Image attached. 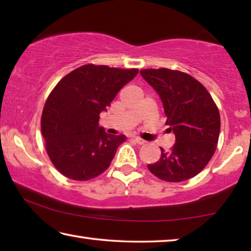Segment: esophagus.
Segmentation results:
<instances>
[{
  "instance_id": "1",
  "label": "esophagus",
  "mask_w": 251,
  "mask_h": 251,
  "mask_svg": "<svg viewBox=\"0 0 251 251\" xmlns=\"http://www.w3.org/2000/svg\"><path fill=\"white\" fill-rule=\"evenodd\" d=\"M134 142H135L136 144H138V145H144V144L146 143L145 141H144V139L139 138V137H135V138H134Z\"/></svg>"
}]
</instances>
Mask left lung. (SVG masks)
Here are the masks:
<instances>
[{"mask_svg": "<svg viewBox=\"0 0 251 251\" xmlns=\"http://www.w3.org/2000/svg\"><path fill=\"white\" fill-rule=\"evenodd\" d=\"M146 82L158 93L176 143L171 150L160 148L158 161L147 165L159 179L179 182L190 179L209 163L216 151L220 115L209 92L184 72L161 69L141 70Z\"/></svg>", "mask_w": 251, "mask_h": 251, "instance_id": "obj_1", "label": "left lung"}]
</instances>
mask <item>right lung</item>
Wrapping results in <instances>:
<instances>
[{"instance_id":"1","label":"right lung","mask_w":251,"mask_h":251,"mask_svg":"<svg viewBox=\"0 0 251 251\" xmlns=\"http://www.w3.org/2000/svg\"><path fill=\"white\" fill-rule=\"evenodd\" d=\"M138 73L86 64L64 76L45 101L41 129L54 167L70 179L85 181L109 167L125 135H109L99 126L100 114Z\"/></svg>"}]
</instances>
